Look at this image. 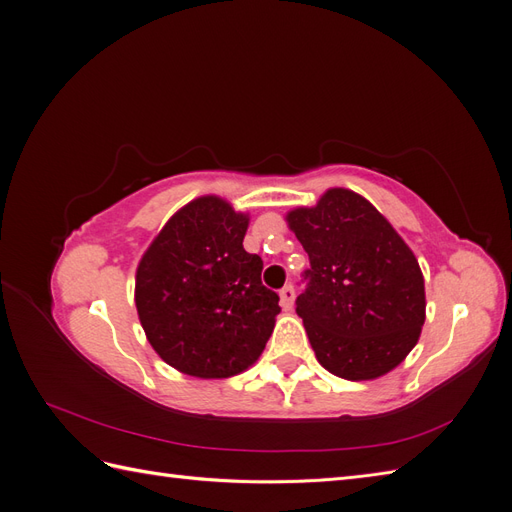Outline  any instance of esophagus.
I'll return each instance as SVG.
<instances>
[{
  "label": "esophagus",
  "instance_id": "1",
  "mask_svg": "<svg viewBox=\"0 0 512 512\" xmlns=\"http://www.w3.org/2000/svg\"><path fill=\"white\" fill-rule=\"evenodd\" d=\"M280 303H282L284 309H292V305H294V288L290 284L280 290Z\"/></svg>",
  "mask_w": 512,
  "mask_h": 512
}]
</instances>
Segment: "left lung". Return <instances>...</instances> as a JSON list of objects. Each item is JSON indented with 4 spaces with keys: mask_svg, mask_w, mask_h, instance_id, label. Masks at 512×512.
Returning a JSON list of instances; mask_svg holds the SVG:
<instances>
[{
    "mask_svg": "<svg viewBox=\"0 0 512 512\" xmlns=\"http://www.w3.org/2000/svg\"><path fill=\"white\" fill-rule=\"evenodd\" d=\"M309 256L297 297L309 344L333 376L361 382L393 371L425 324V280L408 243L367 198L329 188L286 213Z\"/></svg>",
    "mask_w": 512,
    "mask_h": 512,
    "instance_id": "obj_1",
    "label": "left lung"
}]
</instances>
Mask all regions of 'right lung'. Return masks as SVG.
Returning <instances> with one entry per match:
<instances>
[{"instance_id": "right-lung-1", "label": "right lung", "mask_w": 512, "mask_h": 512, "mask_svg": "<svg viewBox=\"0 0 512 512\" xmlns=\"http://www.w3.org/2000/svg\"><path fill=\"white\" fill-rule=\"evenodd\" d=\"M250 213L226 198L190 200L149 243L134 303L147 342L185 376L222 380L252 367L282 312L262 286V260L243 250Z\"/></svg>"}]
</instances>
